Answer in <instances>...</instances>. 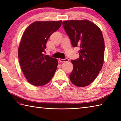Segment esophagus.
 Masks as SVG:
<instances>
[{"instance_id":"34e87169","label":"esophagus","mask_w":121,"mask_h":121,"mask_svg":"<svg viewBox=\"0 0 121 121\" xmlns=\"http://www.w3.org/2000/svg\"><path fill=\"white\" fill-rule=\"evenodd\" d=\"M59 60L60 62H67V61H69V59H59Z\"/></svg>"}]
</instances>
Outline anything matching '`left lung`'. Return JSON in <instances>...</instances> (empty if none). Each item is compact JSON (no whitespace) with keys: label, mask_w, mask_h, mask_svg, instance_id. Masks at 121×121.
<instances>
[{"label":"left lung","mask_w":121,"mask_h":121,"mask_svg":"<svg viewBox=\"0 0 121 121\" xmlns=\"http://www.w3.org/2000/svg\"><path fill=\"white\" fill-rule=\"evenodd\" d=\"M73 46L78 47L79 58L71 60L73 68L69 75L71 82L85 87L95 80L104 62L105 42L100 29L88 20L63 21Z\"/></svg>","instance_id":"8db88e82"}]
</instances>
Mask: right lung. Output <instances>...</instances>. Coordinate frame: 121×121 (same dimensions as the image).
I'll return each instance as SVG.
<instances>
[{"label":"right lung","instance_id":"obj_1","mask_svg":"<svg viewBox=\"0 0 121 121\" xmlns=\"http://www.w3.org/2000/svg\"><path fill=\"white\" fill-rule=\"evenodd\" d=\"M62 21H36L26 28L18 49L20 66L26 80L40 86L52 78L58 65V60L45 56L48 39L58 30Z\"/></svg>","mask_w":121,"mask_h":121}]
</instances>
